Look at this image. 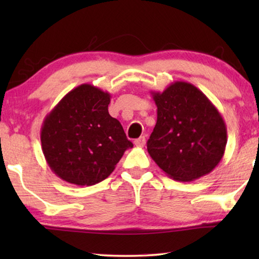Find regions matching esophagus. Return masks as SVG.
I'll use <instances>...</instances> for the list:
<instances>
[{
  "label": "esophagus",
  "instance_id": "1",
  "mask_svg": "<svg viewBox=\"0 0 259 259\" xmlns=\"http://www.w3.org/2000/svg\"><path fill=\"white\" fill-rule=\"evenodd\" d=\"M146 140H145V137L144 136H142V137H139L137 139H135V145L138 146V147H143L144 145H145Z\"/></svg>",
  "mask_w": 259,
  "mask_h": 259
}]
</instances>
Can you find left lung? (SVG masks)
<instances>
[{
    "label": "left lung",
    "mask_w": 259,
    "mask_h": 259,
    "mask_svg": "<svg viewBox=\"0 0 259 259\" xmlns=\"http://www.w3.org/2000/svg\"><path fill=\"white\" fill-rule=\"evenodd\" d=\"M157 120L147 151L170 178L192 182L216 168L224 155L227 131L221 113L207 96L177 81L162 93L152 91Z\"/></svg>",
    "instance_id": "left-lung-1"
}]
</instances>
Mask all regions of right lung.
Returning <instances> with one entry per match:
<instances>
[{"label": "right lung", "mask_w": 259, "mask_h": 259, "mask_svg": "<svg viewBox=\"0 0 259 259\" xmlns=\"http://www.w3.org/2000/svg\"><path fill=\"white\" fill-rule=\"evenodd\" d=\"M111 95L81 84L46 116L41 144L50 169L63 181L91 186L106 179L134 147L119 121L108 113Z\"/></svg>", "instance_id": "1"}]
</instances>
